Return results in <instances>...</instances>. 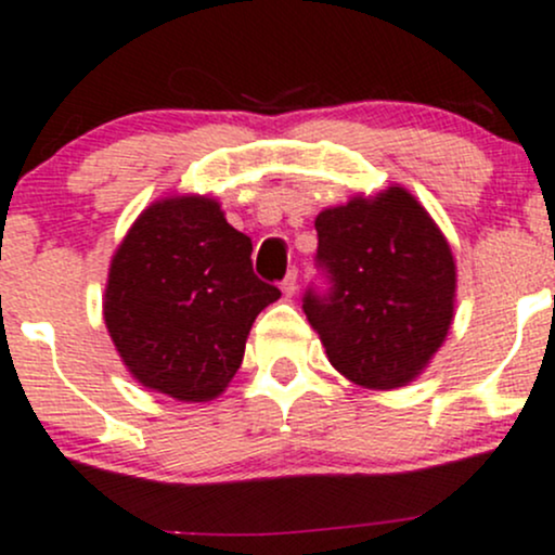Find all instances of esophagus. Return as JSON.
<instances>
[{
	"mask_svg": "<svg viewBox=\"0 0 555 555\" xmlns=\"http://www.w3.org/2000/svg\"><path fill=\"white\" fill-rule=\"evenodd\" d=\"M282 292H284V295H287V297H292V295H295V292H297V271H295V268H292L287 276H284Z\"/></svg>",
	"mask_w": 555,
	"mask_h": 555,
	"instance_id": "1",
	"label": "esophagus"
}]
</instances>
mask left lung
<instances>
[{"label": "left lung", "instance_id": "left-lung-1", "mask_svg": "<svg viewBox=\"0 0 555 555\" xmlns=\"http://www.w3.org/2000/svg\"><path fill=\"white\" fill-rule=\"evenodd\" d=\"M326 287L302 295L332 366L356 385L403 387L446 343L455 263L446 236L400 186L315 218Z\"/></svg>", "mask_w": 555, "mask_h": 555}]
</instances>
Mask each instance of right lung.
I'll use <instances>...</instances> for the list:
<instances>
[{
    "label": "right lung",
    "instance_id": "right-lung-1",
    "mask_svg": "<svg viewBox=\"0 0 555 555\" xmlns=\"http://www.w3.org/2000/svg\"><path fill=\"white\" fill-rule=\"evenodd\" d=\"M249 255L216 199H160L137 218L109 263L105 324L144 387L194 403L223 392L255 315L282 297Z\"/></svg>",
    "mask_w": 555,
    "mask_h": 555
}]
</instances>
